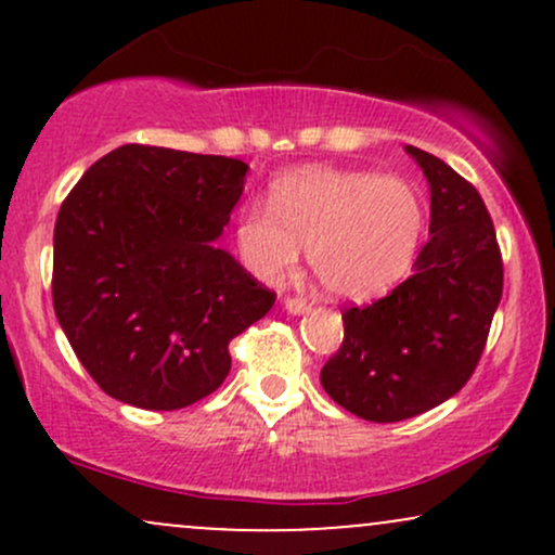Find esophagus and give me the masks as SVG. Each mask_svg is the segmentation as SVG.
<instances>
[{"label":"esophagus","mask_w":555,"mask_h":555,"mask_svg":"<svg viewBox=\"0 0 555 555\" xmlns=\"http://www.w3.org/2000/svg\"><path fill=\"white\" fill-rule=\"evenodd\" d=\"M284 308H286V313L299 315V313H308L310 302H308V299H302V297H286Z\"/></svg>","instance_id":"esophagus-1"}]
</instances>
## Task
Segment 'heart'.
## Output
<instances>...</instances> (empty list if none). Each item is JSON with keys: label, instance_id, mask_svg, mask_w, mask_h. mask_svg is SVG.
Returning <instances> with one entry per match:
<instances>
[{"label": "heart", "instance_id": "1", "mask_svg": "<svg viewBox=\"0 0 555 555\" xmlns=\"http://www.w3.org/2000/svg\"><path fill=\"white\" fill-rule=\"evenodd\" d=\"M425 201L412 182L375 171L308 167L271 184L269 208H245L237 256L253 276L282 282L308 247L318 284L336 299L384 297L415 266Z\"/></svg>", "mask_w": 555, "mask_h": 555}]
</instances>
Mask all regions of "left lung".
Returning a JSON list of instances; mask_svg holds the SVG:
<instances>
[{"label": "left lung", "mask_w": 555, "mask_h": 555, "mask_svg": "<svg viewBox=\"0 0 555 555\" xmlns=\"http://www.w3.org/2000/svg\"><path fill=\"white\" fill-rule=\"evenodd\" d=\"M430 188V240L412 276L367 308L344 310V341L321 371L336 404L399 423L467 384L501 302L503 263L482 197L438 156L406 145Z\"/></svg>", "instance_id": "1"}]
</instances>
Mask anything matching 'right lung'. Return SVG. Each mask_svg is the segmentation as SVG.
Here are the masks:
<instances>
[{"label":"right lung","mask_w":555,"mask_h":555,"mask_svg":"<svg viewBox=\"0 0 555 555\" xmlns=\"http://www.w3.org/2000/svg\"><path fill=\"white\" fill-rule=\"evenodd\" d=\"M247 164L127 143L69 190L54 224V313L101 391L182 410L224 384L229 341L273 308L216 245Z\"/></svg>","instance_id":"add662e5"}]
</instances>
